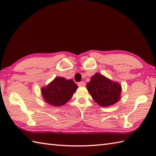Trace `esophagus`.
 I'll return each mask as SVG.
<instances>
[{
	"label": "esophagus",
	"instance_id": "34e87169",
	"mask_svg": "<svg viewBox=\"0 0 156 156\" xmlns=\"http://www.w3.org/2000/svg\"><path fill=\"white\" fill-rule=\"evenodd\" d=\"M78 85L79 86V87H84V86H85V82H80L78 83Z\"/></svg>",
	"mask_w": 156,
	"mask_h": 156
}]
</instances>
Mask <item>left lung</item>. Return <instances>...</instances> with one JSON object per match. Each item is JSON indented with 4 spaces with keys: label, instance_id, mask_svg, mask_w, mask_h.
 <instances>
[{
    "label": "left lung",
    "instance_id": "1",
    "mask_svg": "<svg viewBox=\"0 0 156 156\" xmlns=\"http://www.w3.org/2000/svg\"><path fill=\"white\" fill-rule=\"evenodd\" d=\"M87 88L93 100L101 107L111 106L120 100L121 84L98 73L92 76Z\"/></svg>",
    "mask_w": 156,
    "mask_h": 156
}]
</instances>
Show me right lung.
<instances>
[{"label": "right lung", "instance_id": "obj_1", "mask_svg": "<svg viewBox=\"0 0 156 156\" xmlns=\"http://www.w3.org/2000/svg\"><path fill=\"white\" fill-rule=\"evenodd\" d=\"M77 88L78 86L73 80L56 77L48 86L41 88V94L48 104L60 107L70 100Z\"/></svg>", "mask_w": 156, "mask_h": 156}]
</instances>
